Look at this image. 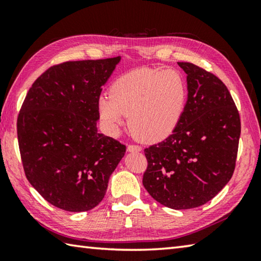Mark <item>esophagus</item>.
I'll list each match as a JSON object with an SVG mask.
<instances>
[{
    "label": "esophagus",
    "mask_w": 261,
    "mask_h": 261,
    "mask_svg": "<svg viewBox=\"0 0 261 261\" xmlns=\"http://www.w3.org/2000/svg\"><path fill=\"white\" fill-rule=\"evenodd\" d=\"M127 151L129 152H140L141 151V147L138 146V145H129L127 146Z\"/></svg>",
    "instance_id": "1"
}]
</instances>
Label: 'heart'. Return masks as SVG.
Returning a JSON list of instances; mask_svg holds the SVG:
<instances>
[{
  "instance_id": "b5f03b06",
  "label": "heart",
  "mask_w": 261,
  "mask_h": 261,
  "mask_svg": "<svg viewBox=\"0 0 261 261\" xmlns=\"http://www.w3.org/2000/svg\"><path fill=\"white\" fill-rule=\"evenodd\" d=\"M187 101V84L178 70L138 69L115 79L101 95L98 112L110 130L129 116L132 134L145 143L167 138L177 125Z\"/></svg>"
}]
</instances>
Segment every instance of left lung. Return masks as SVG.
<instances>
[{
	"label": "left lung",
	"mask_w": 261,
	"mask_h": 261,
	"mask_svg": "<svg viewBox=\"0 0 261 261\" xmlns=\"http://www.w3.org/2000/svg\"><path fill=\"white\" fill-rule=\"evenodd\" d=\"M178 65L188 74L187 103L173 134L145 148L143 184L161 205L189 210L206 204L230 180L241 120L218 77L188 62Z\"/></svg>",
	"instance_id": "obj_1"
}]
</instances>
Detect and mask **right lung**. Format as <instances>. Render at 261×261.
<instances>
[{"instance_id":"1","label":"right lung","mask_w":261,"mask_h":261,"mask_svg":"<svg viewBox=\"0 0 261 261\" xmlns=\"http://www.w3.org/2000/svg\"><path fill=\"white\" fill-rule=\"evenodd\" d=\"M121 56L64 62L28 92L17 120L26 178L55 207L94 208L125 154V145L99 134L98 100Z\"/></svg>"}]
</instances>
